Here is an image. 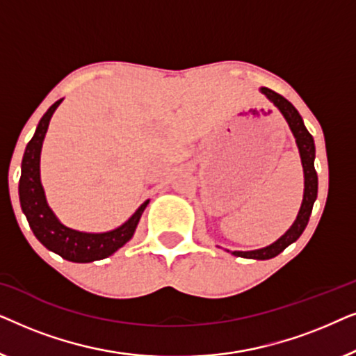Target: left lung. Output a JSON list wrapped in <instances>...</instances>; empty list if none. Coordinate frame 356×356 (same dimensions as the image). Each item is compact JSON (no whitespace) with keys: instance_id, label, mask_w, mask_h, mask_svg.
<instances>
[{"instance_id":"8db88e82","label":"left lung","mask_w":356,"mask_h":356,"mask_svg":"<svg viewBox=\"0 0 356 356\" xmlns=\"http://www.w3.org/2000/svg\"><path fill=\"white\" fill-rule=\"evenodd\" d=\"M261 92L274 104L277 108L280 110V113L284 115V118L289 123L291 133L295 136L296 145H298L301 165H303V173H305V194H303V202H301L300 212L296 216V220L293 222L289 230L285 232V235H282L279 240L272 245L261 248V250L254 251H233V256L238 257H246V259H272L277 254H280L286 246H290L291 243H295L301 236V233L305 232L306 225L309 222L311 211H313V204L318 197V173L314 170V157H316V149H314V139L309 134V131L306 129L298 110L290 104L285 97H282L277 92L267 89V87H261Z\"/></svg>"}]
</instances>
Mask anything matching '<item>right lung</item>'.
<instances>
[{
    "label": "right lung",
    "mask_w": 356,
    "mask_h": 356,
    "mask_svg": "<svg viewBox=\"0 0 356 356\" xmlns=\"http://www.w3.org/2000/svg\"><path fill=\"white\" fill-rule=\"evenodd\" d=\"M63 102L53 104L47 113L42 116L35 134L29 140L21 165V179H19V201L24 216L27 217L31 230L38 241L47 250L56 252L63 259L71 262H94L105 259L124 246L133 238L139 218L149 201L140 204V207L126 220L123 225L105 233L77 232L63 225L47 204L45 191L40 181V152L45 139L48 124L55 110Z\"/></svg>",
    "instance_id": "right-lung-1"
}]
</instances>
